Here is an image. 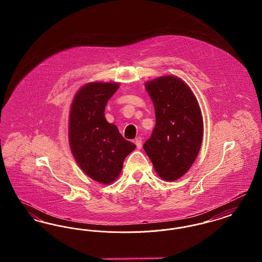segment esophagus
Returning <instances> with one entry per match:
<instances>
[{
    "instance_id": "obj_1",
    "label": "esophagus",
    "mask_w": 262,
    "mask_h": 262,
    "mask_svg": "<svg viewBox=\"0 0 262 262\" xmlns=\"http://www.w3.org/2000/svg\"><path fill=\"white\" fill-rule=\"evenodd\" d=\"M135 143H136V145H137V149H140L141 146H142V139H141V137H137V138H136Z\"/></svg>"
}]
</instances>
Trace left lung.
I'll return each mask as SVG.
<instances>
[{"label":"left lung","mask_w":262,"mask_h":262,"mask_svg":"<svg viewBox=\"0 0 262 262\" xmlns=\"http://www.w3.org/2000/svg\"><path fill=\"white\" fill-rule=\"evenodd\" d=\"M155 109L156 125L143 144L158 176L173 182L187 173L198 157L203 137L199 102L178 76L163 75L145 82Z\"/></svg>","instance_id":"obj_1"}]
</instances>
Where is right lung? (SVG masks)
Segmentation results:
<instances>
[{"label": "right lung", "instance_id": "right-lung-1", "mask_svg": "<svg viewBox=\"0 0 262 262\" xmlns=\"http://www.w3.org/2000/svg\"><path fill=\"white\" fill-rule=\"evenodd\" d=\"M119 88L117 82H89L75 93L70 110L69 142L75 161L103 185L117 180L125 157L136 149L105 118V106Z\"/></svg>", "mask_w": 262, "mask_h": 262}]
</instances>
